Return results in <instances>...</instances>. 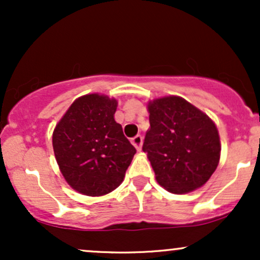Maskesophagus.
Returning <instances> with one entry per match:
<instances>
[{
    "instance_id": "34e87169",
    "label": "esophagus",
    "mask_w": 260,
    "mask_h": 260,
    "mask_svg": "<svg viewBox=\"0 0 260 260\" xmlns=\"http://www.w3.org/2000/svg\"><path fill=\"white\" fill-rule=\"evenodd\" d=\"M132 144L134 145V148H136L138 151L142 150L143 137L142 136H136V137H134V138H132Z\"/></svg>"
}]
</instances>
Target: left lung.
<instances>
[{"mask_svg": "<svg viewBox=\"0 0 260 260\" xmlns=\"http://www.w3.org/2000/svg\"><path fill=\"white\" fill-rule=\"evenodd\" d=\"M150 128L143 150L161 187L184 194L207 183L220 160L214 121L183 98L170 95L148 103Z\"/></svg>", "mask_w": 260, "mask_h": 260, "instance_id": "obj_1", "label": "left lung"}]
</instances>
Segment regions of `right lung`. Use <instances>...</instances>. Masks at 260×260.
Here are the masks:
<instances>
[{
	"mask_svg": "<svg viewBox=\"0 0 260 260\" xmlns=\"http://www.w3.org/2000/svg\"><path fill=\"white\" fill-rule=\"evenodd\" d=\"M117 100L86 94L73 101L52 133L59 171L84 196L100 197L123 181L136 148L115 121Z\"/></svg>",
	"mask_w": 260,
	"mask_h": 260,
	"instance_id": "1",
	"label": "right lung"
}]
</instances>
